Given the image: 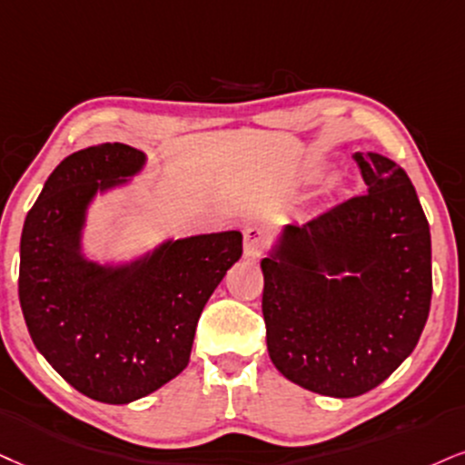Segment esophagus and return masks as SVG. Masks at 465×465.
<instances>
[{"label": "esophagus", "instance_id": "esophagus-1", "mask_svg": "<svg viewBox=\"0 0 465 465\" xmlns=\"http://www.w3.org/2000/svg\"><path fill=\"white\" fill-rule=\"evenodd\" d=\"M267 234L259 226H248L243 231V256L245 259H259L265 250Z\"/></svg>", "mask_w": 465, "mask_h": 465}]
</instances>
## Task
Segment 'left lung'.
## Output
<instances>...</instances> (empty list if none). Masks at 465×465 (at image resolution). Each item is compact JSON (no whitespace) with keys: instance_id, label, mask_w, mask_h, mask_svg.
<instances>
[{"instance_id":"1","label":"left lung","mask_w":465,"mask_h":465,"mask_svg":"<svg viewBox=\"0 0 465 465\" xmlns=\"http://www.w3.org/2000/svg\"><path fill=\"white\" fill-rule=\"evenodd\" d=\"M366 193L286 223L261 261L267 351L325 397L372 391L414 351L431 306V232L403 168L355 153Z\"/></svg>"}]
</instances>
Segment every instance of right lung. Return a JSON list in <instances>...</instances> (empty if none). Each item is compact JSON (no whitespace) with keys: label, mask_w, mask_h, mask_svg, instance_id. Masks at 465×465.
Here are the masks:
<instances>
[{"label":"right lung","mask_w":465,"mask_h":465,"mask_svg":"<svg viewBox=\"0 0 465 465\" xmlns=\"http://www.w3.org/2000/svg\"><path fill=\"white\" fill-rule=\"evenodd\" d=\"M146 165L134 146L77 151L51 172L21 232L19 302L34 345L74 391L124 405L185 369L204 303L242 259V232L165 239L129 262L84 254L96 193Z\"/></svg>","instance_id":"1"}]
</instances>
